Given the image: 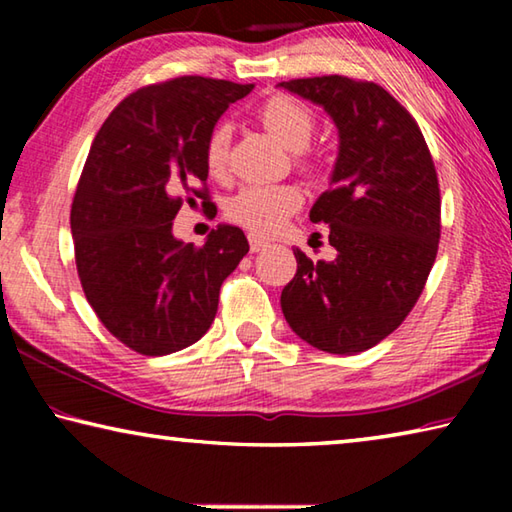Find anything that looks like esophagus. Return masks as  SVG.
I'll list each match as a JSON object with an SVG mask.
<instances>
[{
    "instance_id": "obj_1",
    "label": "esophagus",
    "mask_w": 512,
    "mask_h": 512,
    "mask_svg": "<svg viewBox=\"0 0 512 512\" xmlns=\"http://www.w3.org/2000/svg\"><path fill=\"white\" fill-rule=\"evenodd\" d=\"M248 241H250V253H259V250H264V248L268 246V241L259 239V237H255V235H250Z\"/></svg>"
}]
</instances>
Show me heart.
<instances>
[{"mask_svg":"<svg viewBox=\"0 0 512 512\" xmlns=\"http://www.w3.org/2000/svg\"><path fill=\"white\" fill-rule=\"evenodd\" d=\"M262 124L266 131L275 135L287 149L300 151L309 144L314 135L316 119L305 103L277 94L266 103L262 112ZM228 149H230V128L216 126L205 144V167L214 178H223L228 169ZM305 196L298 185H250L244 187L228 203V216L232 223L241 225L253 235H273L282 228L291 214H296Z\"/></svg>","mask_w":512,"mask_h":512,"instance_id":"b5f03b06","label":"heart"}]
</instances>
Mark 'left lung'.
<instances>
[{
  "label": "left lung",
  "instance_id": "obj_1",
  "mask_svg": "<svg viewBox=\"0 0 512 512\" xmlns=\"http://www.w3.org/2000/svg\"><path fill=\"white\" fill-rule=\"evenodd\" d=\"M277 88L323 108L339 131L329 189L309 219L329 225L332 262L293 250L282 314L302 341L357 354L409 316L440 239V189L415 119L377 83L316 76Z\"/></svg>",
  "mask_w": 512,
  "mask_h": 512
}]
</instances>
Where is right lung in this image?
I'll list each match as a JSON object with an SVG mask.
<instances>
[{
    "mask_svg": "<svg viewBox=\"0 0 512 512\" xmlns=\"http://www.w3.org/2000/svg\"><path fill=\"white\" fill-rule=\"evenodd\" d=\"M253 85L180 76L137 90L103 121L72 203L85 298L128 348L162 357L210 329L225 277L248 253L244 230L219 223L196 248L173 237L183 205L205 198V144Z\"/></svg>",
    "mask_w": 512,
    "mask_h": 512,
    "instance_id": "right-lung-1",
    "label": "right lung"
}]
</instances>
